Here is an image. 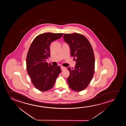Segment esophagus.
Segmentation results:
<instances>
[{
    "instance_id": "34e87169",
    "label": "esophagus",
    "mask_w": 126,
    "mask_h": 126,
    "mask_svg": "<svg viewBox=\"0 0 126 126\" xmlns=\"http://www.w3.org/2000/svg\"><path fill=\"white\" fill-rule=\"evenodd\" d=\"M61 70H62V71H63V70H64V69H66V67L62 66L61 67Z\"/></svg>"
}]
</instances>
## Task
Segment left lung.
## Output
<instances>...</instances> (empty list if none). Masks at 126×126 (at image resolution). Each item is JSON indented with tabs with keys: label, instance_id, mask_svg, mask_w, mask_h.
Listing matches in <instances>:
<instances>
[{
	"label": "left lung",
	"instance_id": "left-lung-1",
	"mask_svg": "<svg viewBox=\"0 0 126 126\" xmlns=\"http://www.w3.org/2000/svg\"><path fill=\"white\" fill-rule=\"evenodd\" d=\"M63 38L69 45L71 55L76 62L74 68H68L70 75L67 83L71 90L81 91L87 87L93 78L95 69L93 49L87 39L81 34H64Z\"/></svg>",
	"mask_w": 126,
	"mask_h": 126
}]
</instances>
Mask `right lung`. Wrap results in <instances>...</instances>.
<instances>
[{"label":"right lung","instance_id":"right-lung-1","mask_svg":"<svg viewBox=\"0 0 126 126\" xmlns=\"http://www.w3.org/2000/svg\"><path fill=\"white\" fill-rule=\"evenodd\" d=\"M63 35L52 33L39 35L30 47L26 58L27 70L34 86L41 91L52 89L61 72L60 66H53L47 60L50 57L51 43Z\"/></svg>","mask_w":126,"mask_h":126}]
</instances>
